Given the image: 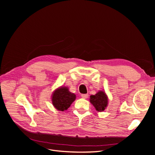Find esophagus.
<instances>
[{"label":"esophagus","instance_id":"34e87169","mask_svg":"<svg viewBox=\"0 0 155 155\" xmlns=\"http://www.w3.org/2000/svg\"><path fill=\"white\" fill-rule=\"evenodd\" d=\"M81 97L83 98V99H87L88 97V95L87 94H81Z\"/></svg>","mask_w":155,"mask_h":155}]
</instances>
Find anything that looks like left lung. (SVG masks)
Instances as JSON below:
<instances>
[{
	"label": "left lung",
	"instance_id": "obj_1",
	"mask_svg": "<svg viewBox=\"0 0 155 155\" xmlns=\"http://www.w3.org/2000/svg\"><path fill=\"white\" fill-rule=\"evenodd\" d=\"M89 101L97 112H104L109 104V97L105 91L101 90L94 95H91Z\"/></svg>",
	"mask_w": 155,
	"mask_h": 155
}]
</instances>
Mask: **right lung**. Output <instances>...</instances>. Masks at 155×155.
Wrapping results in <instances>:
<instances>
[{
    "mask_svg": "<svg viewBox=\"0 0 155 155\" xmlns=\"http://www.w3.org/2000/svg\"><path fill=\"white\" fill-rule=\"evenodd\" d=\"M76 98V94L70 92L68 87L61 86L53 92L51 101L55 109L59 111H64L68 109Z\"/></svg>",
    "mask_w": 155,
    "mask_h": 155,
    "instance_id": "right-lung-1",
    "label": "right lung"
}]
</instances>
